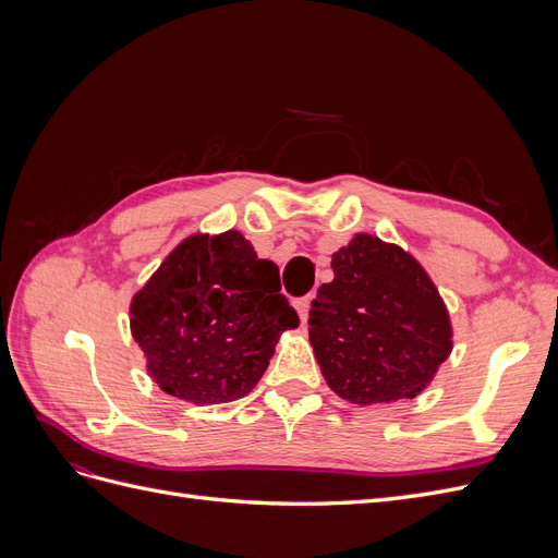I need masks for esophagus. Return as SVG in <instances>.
Instances as JSON below:
<instances>
[{"instance_id":"obj_1","label":"esophagus","mask_w":558,"mask_h":558,"mask_svg":"<svg viewBox=\"0 0 558 558\" xmlns=\"http://www.w3.org/2000/svg\"><path fill=\"white\" fill-rule=\"evenodd\" d=\"M310 302H312V295H305V298H298L293 305H295V310H298V316H300V320L302 324H305V320L310 318Z\"/></svg>"}]
</instances>
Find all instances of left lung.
<instances>
[{
    "label": "left lung",
    "mask_w": 558,
    "mask_h": 558,
    "mask_svg": "<svg viewBox=\"0 0 558 558\" xmlns=\"http://www.w3.org/2000/svg\"><path fill=\"white\" fill-rule=\"evenodd\" d=\"M312 300L310 342L332 391L356 404L414 398L451 351L445 302L410 253L356 234Z\"/></svg>",
    "instance_id": "left-lung-1"
}]
</instances>
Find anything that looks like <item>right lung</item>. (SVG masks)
I'll return each instance as SVG.
<instances>
[{
    "mask_svg": "<svg viewBox=\"0 0 558 558\" xmlns=\"http://www.w3.org/2000/svg\"><path fill=\"white\" fill-rule=\"evenodd\" d=\"M279 267L240 232L193 234L132 300V337L165 393L195 404L230 402L258 384L298 312Z\"/></svg>",
    "mask_w": 558,
    "mask_h": 558,
    "instance_id": "right-lung-1",
    "label": "right lung"
}]
</instances>
